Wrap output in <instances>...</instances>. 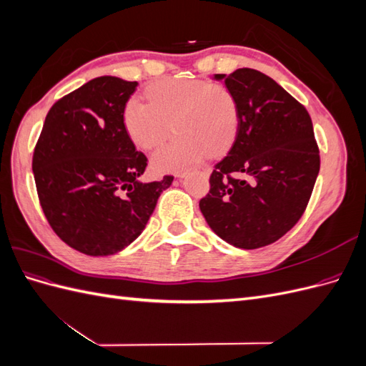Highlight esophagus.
Masks as SVG:
<instances>
[{
	"mask_svg": "<svg viewBox=\"0 0 366 366\" xmlns=\"http://www.w3.org/2000/svg\"><path fill=\"white\" fill-rule=\"evenodd\" d=\"M184 175H186V172H179V174H177V177H179V179H183Z\"/></svg>",
	"mask_w": 366,
	"mask_h": 366,
	"instance_id": "obj_1",
	"label": "esophagus"
}]
</instances>
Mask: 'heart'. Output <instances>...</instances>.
Returning <instances> with one entry per match:
<instances>
[{"mask_svg":"<svg viewBox=\"0 0 366 366\" xmlns=\"http://www.w3.org/2000/svg\"><path fill=\"white\" fill-rule=\"evenodd\" d=\"M147 102L132 97L124 109L129 139L151 151L177 137L152 157L159 172H179L200 163L207 154L223 152L234 140L238 104L229 86L198 79H168L151 85ZM173 127H170V124Z\"/></svg>","mask_w":366,"mask_h":366,"instance_id":"1","label":"heart"}]
</instances>
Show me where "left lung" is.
I'll list each match as a JSON object with an SVG mask.
<instances>
[{"label":"left lung","instance_id":"obj_1","mask_svg":"<svg viewBox=\"0 0 366 366\" xmlns=\"http://www.w3.org/2000/svg\"><path fill=\"white\" fill-rule=\"evenodd\" d=\"M235 94L234 145L210 174L200 210L209 227L239 249L269 246L302 217L320 168L304 105L253 69L215 74Z\"/></svg>","mask_w":366,"mask_h":366}]
</instances>
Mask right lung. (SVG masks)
<instances>
[{
	"mask_svg": "<svg viewBox=\"0 0 366 366\" xmlns=\"http://www.w3.org/2000/svg\"><path fill=\"white\" fill-rule=\"evenodd\" d=\"M137 82L101 76L54 104L33 152L39 203L65 244L90 257L114 254L145 229L174 177L142 183L148 159L124 124Z\"/></svg>",
	"mask_w": 366,
	"mask_h": 366,
	"instance_id": "1",
	"label": "right lung"
}]
</instances>
